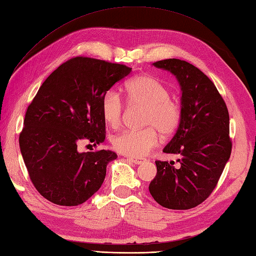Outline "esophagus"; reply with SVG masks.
Here are the masks:
<instances>
[{
    "mask_svg": "<svg viewBox=\"0 0 256 256\" xmlns=\"http://www.w3.org/2000/svg\"><path fill=\"white\" fill-rule=\"evenodd\" d=\"M129 160L134 164H141V163L146 162L144 158H134V156H132V158H129Z\"/></svg>",
    "mask_w": 256,
    "mask_h": 256,
    "instance_id": "obj_1",
    "label": "esophagus"
}]
</instances>
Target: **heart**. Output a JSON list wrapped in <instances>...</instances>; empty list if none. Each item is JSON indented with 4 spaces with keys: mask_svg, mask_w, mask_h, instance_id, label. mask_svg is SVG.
Masks as SVG:
<instances>
[{
    "mask_svg": "<svg viewBox=\"0 0 256 256\" xmlns=\"http://www.w3.org/2000/svg\"><path fill=\"white\" fill-rule=\"evenodd\" d=\"M124 94L132 105L146 107L141 130H124L112 138L115 150L130 156H146L160 141L158 132L170 137L178 130L180 122V108L170 100L168 88L151 76H138L124 86ZM124 105L115 92H107L102 100V115L108 126L116 128L122 122Z\"/></svg>",
    "mask_w": 256,
    "mask_h": 256,
    "instance_id": "obj_1",
    "label": "heart"
}]
</instances>
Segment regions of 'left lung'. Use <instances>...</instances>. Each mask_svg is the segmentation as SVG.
Returning <instances> with one entry per match:
<instances>
[{
  "label": "left lung",
  "instance_id": "1",
  "mask_svg": "<svg viewBox=\"0 0 256 256\" xmlns=\"http://www.w3.org/2000/svg\"><path fill=\"white\" fill-rule=\"evenodd\" d=\"M168 70L180 83V122L163 152L178 154L174 161H156V175L149 190L168 209L186 210L207 200L228 162L232 142L229 112L210 78L188 62L166 59L153 64Z\"/></svg>",
  "mask_w": 256,
  "mask_h": 256
}]
</instances>
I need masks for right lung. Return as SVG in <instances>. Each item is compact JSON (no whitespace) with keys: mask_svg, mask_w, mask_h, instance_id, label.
Wrapping results in <instances>:
<instances>
[{"mask_svg":"<svg viewBox=\"0 0 256 256\" xmlns=\"http://www.w3.org/2000/svg\"><path fill=\"white\" fill-rule=\"evenodd\" d=\"M132 68L76 56L42 83L28 106L20 148L34 186L49 202L78 206L98 192L106 166L117 154L110 150L78 152L83 140H105L102 100Z\"/></svg>","mask_w":256,"mask_h":256,"instance_id":"right-lung-1","label":"right lung"}]
</instances>
